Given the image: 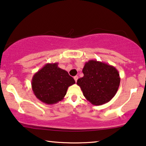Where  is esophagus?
Segmentation results:
<instances>
[{
    "label": "esophagus",
    "mask_w": 146,
    "mask_h": 146,
    "mask_svg": "<svg viewBox=\"0 0 146 146\" xmlns=\"http://www.w3.org/2000/svg\"><path fill=\"white\" fill-rule=\"evenodd\" d=\"M74 79L75 82H77V80H78V76H76L74 77Z\"/></svg>",
    "instance_id": "34e87169"
}]
</instances>
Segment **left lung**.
Masks as SVG:
<instances>
[{"label":"left lung","instance_id":"8db88e82","mask_svg":"<svg viewBox=\"0 0 146 146\" xmlns=\"http://www.w3.org/2000/svg\"><path fill=\"white\" fill-rule=\"evenodd\" d=\"M84 76L77 84L86 99L94 105H101L113 98L119 89L120 78L115 67L96 60H90L84 65Z\"/></svg>","mask_w":146,"mask_h":146}]
</instances>
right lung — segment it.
<instances>
[{
    "mask_svg": "<svg viewBox=\"0 0 146 146\" xmlns=\"http://www.w3.org/2000/svg\"><path fill=\"white\" fill-rule=\"evenodd\" d=\"M58 63H47L33 75L31 88L35 97L42 102L53 105L62 101L69 86L75 80L67 71L59 68Z\"/></svg>",
    "mask_w": 146,
    "mask_h": 146,
    "instance_id": "right-lung-1",
    "label": "right lung"
}]
</instances>
